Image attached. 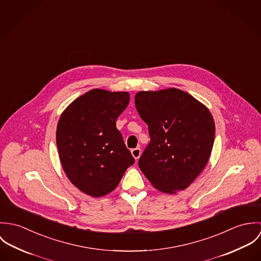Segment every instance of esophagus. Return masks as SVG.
I'll return each mask as SVG.
<instances>
[{
    "label": "esophagus",
    "mask_w": 261,
    "mask_h": 261,
    "mask_svg": "<svg viewBox=\"0 0 261 261\" xmlns=\"http://www.w3.org/2000/svg\"><path fill=\"white\" fill-rule=\"evenodd\" d=\"M132 154H133V156L136 159V160H139V158L141 156V149L140 148H136V149H133L132 150Z\"/></svg>",
    "instance_id": "obj_1"
}]
</instances>
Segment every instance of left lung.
<instances>
[{
    "label": "left lung",
    "mask_w": 261,
    "mask_h": 261,
    "mask_svg": "<svg viewBox=\"0 0 261 261\" xmlns=\"http://www.w3.org/2000/svg\"><path fill=\"white\" fill-rule=\"evenodd\" d=\"M137 111L149 126L148 147L139 167L159 191L175 194L190 186L206 167L214 144L210 111L178 88L140 91Z\"/></svg>",
    "instance_id": "left-lung-1"
}]
</instances>
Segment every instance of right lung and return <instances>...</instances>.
<instances>
[{"label": "right lung", "instance_id": "add662e5", "mask_svg": "<svg viewBox=\"0 0 261 261\" xmlns=\"http://www.w3.org/2000/svg\"><path fill=\"white\" fill-rule=\"evenodd\" d=\"M128 102L126 91L94 88L61 113L56 130L59 159L67 178L86 195L111 193L135 163L115 125Z\"/></svg>", "mask_w": 261, "mask_h": 261}]
</instances>
